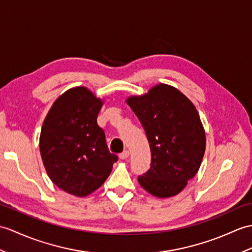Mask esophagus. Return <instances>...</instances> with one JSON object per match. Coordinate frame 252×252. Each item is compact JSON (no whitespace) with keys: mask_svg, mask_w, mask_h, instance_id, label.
I'll list each match as a JSON object with an SVG mask.
<instances>
[{"mask_svg":"<svg viewBox=\"0 0 252 252\" xmlns=\"http://www.w3.org/2000/svg\"><path fill=\"white\" fill-rule=\"evenodd\" d=\"M128 156H130V153H128L127 150H125L124 153H121V154H120V156H119V157H120V159H122V160H126V159H127Z\"/></svg>","mask_w":252,"mask_h":252,"instance_id":"34e87169","label":"esophagus"}]
</instances>
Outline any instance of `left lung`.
<instances>
[{
  "instance_id": "8db88e82",
  "label": "left lung",
  "mask_w": 252,
  "mask_h": 252,
  "mask_svg": "<svg viewBox=\"0 0 252 252\" xmlns=\"http://www.w3.org/2000/svg\"><path fill=\"white\" fill-rule=\"evenodd\" d=\"M151 151L150 168L138 183L151 195H177L195 176L205 153L206 136L194 105L175 87L159 84L143 95L128 96Z\"/></svg>"
}]
</instances>
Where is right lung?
Returning <instances> with one entry per match:
<instances>
[{"instance_id": "obj_1", "label": "right lung", "mask_w": 252, "mask_h": 252, "mask_svg": "<svg viewBox=\"0 0 252 252\" xmlns=\"http://www.w3.org/2000/svg\"><path fill=\"white\" fill-rule=\"evenodd\" d=\"M102 105L103 99L88 88H71L52 104L40 131L39 151L47 174L75 196L98 189L118 161L96 122Z\"/></svg>"}]
</instances>
